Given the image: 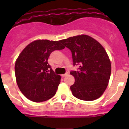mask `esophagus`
<instances>
[{
    "mask_svg": "<svg viewBox=\"0 0 129 129\" xmlns=\"http://www.w3.org/2000/svg\"><path fill=\"white\" fill-rule=\"evenodd\" d=\"M68 72H66L65 74H64L61 75V76H62V77H66V76H68Z\"/></svg>",
    "mask_w": 129,
    "mask_h": 129,
    "instance_id": "34e87169",
    "label": "esophagus"
}]
</instances>
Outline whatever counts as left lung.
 Listing matches in <instances>:
<instances>
[{"mask_svg":"<svg viewBox=\"0 0 129 129\" xmlns=\"http://www.w3.org/2000/svg\"><path fill=\"white\" fill-rule=\"evenodd\" d=\"M60 42L71 51L74 66L79 67L77 71L70 72L75 78L70 86L73 95L84 101L99 98L107 88L111 74V63L104 48L86 35Z\"/></svg>","mask_w":129,"mask_h":129,"instance_id":"left-lung-1","label":"left lung"}]
</instances>
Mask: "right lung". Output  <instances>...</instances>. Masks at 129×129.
Instances as JSON below:
<instances>
[{"label":"right lung","mask_w":129,"mask_h":129,"mask_svg":"<svg viewBox=\"0 0 129 129\" xmlns=\"http://www.w3.org/2000/svg\"><path fill=\"white\" fill-rule=\"evenodd\" d=\"M61 41L36 40L26 46L16 60L15 73L19 89L34 102L50 100L55 94L61 76L48 62L50 53L64 48Z\"/></svg>","instance_id":"obj_1"}]
</instances>
